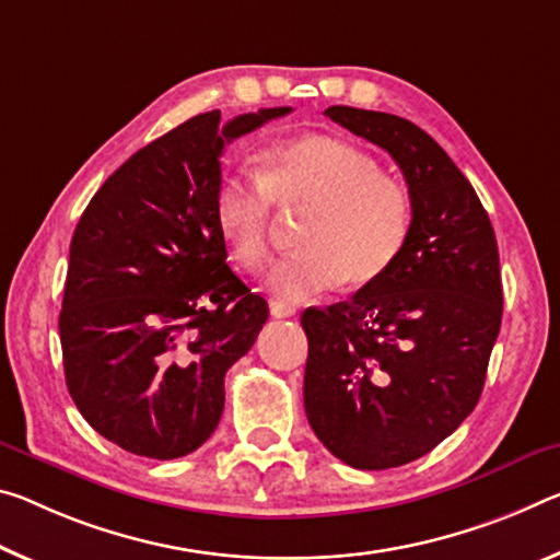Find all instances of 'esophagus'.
<instances>
[{
  "label": "esophagus",
  "mask_w": 560,
  "mask_h": 560,
  "mask_svg": "<svg viewBox=\"0 0 560 560\" xmlns=\"http://www.w3.org/2000/svg\"><path fill=\"white\" fill-rule=\"evenodd\" d=\"M271 316L273 318H291V316H296V308L281 304V301H271Z\"/></svg>",
  "instance_id": "obj_1"
}]
</instances>
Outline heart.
<instances>
[{
    "label": "heart",
    "mask_w": 560,
    "mask_h": 560,
    "mask_svg": "<svg viewBox=\"0 0 560 560\" xmlns=\"http://www.w3.org/2000/svg\"><path fill=\"white\" fill-rule=\"evenodd\" d=\"M271 203L308 209L299 252L271 266L266 289L281 304H301L339 287H366L392 269L413 229V199L381 174L361 149L334 137H301L271 147L259 174H229L219 184V234L244 269L269 256Z\"/></svg>",
    "instance_id": "b5f03b06"
}]
</instances>
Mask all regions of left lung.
<instances>
[{
    "mask_svg": "<svg viewBox=\"0 0 560 560\" xmlns=\"http://www.w3.org/2000/svg\"><path fill=\"white\" fill-rule=\"evenodd\" d=\"M324 114L392 154L413 199L392 269L301 314L308 423L343 464L381 471L436 448L481 398L503 316L499 246L471 182L423 129L353 106Z\"/></svg>",
    "mask_w": 560,
    "mask_h": 560,
    "instance_id": "left-lung-1",
    "label": "left lung"
}]
</instances>
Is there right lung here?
<instances>
[{"label": "right lung", "mask_w": 560, "mask_h": 560, "mask_svg": "<svg viewBox=\"0 0 560 560\" xmlns=\"http://www.w3.org/2000/svg\"><path fill=\"white\" fill-rule=\"evenodd\" d=\"M289 112L191 117L131 154L79 219L59 314L67 388L129 454L179 458L219 425L226 371L269 316L226 264L219 156Z\"/></svg>", "instance_id": "right-lung-1"}]
</instances>
